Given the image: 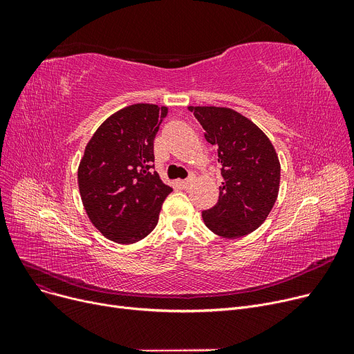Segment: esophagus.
<instances>
[{
  "label": "esophagus",
  "instance_id": "34e87169",
  "mask_svg": "<svg viewBox=\"0 0 354 354\" xmlns=\"http://www.w3.org/2000/svg\"><path fill=\"white\" fill-rule=\"evenodd\" d=\"M192 182H194V176H191V178H188V179H185V180H180V185H182V187H183L185 189H187V188L191 187Z\"/></svg>",
  "mask_w": 354,
  "mask_h": 354
}]
</instances>
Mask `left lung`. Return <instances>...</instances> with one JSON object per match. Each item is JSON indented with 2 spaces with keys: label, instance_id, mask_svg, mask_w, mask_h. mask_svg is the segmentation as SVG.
<instances>
[{
  "label": "left lung",
  "instance_id": "8db88e82",
  "mask_svg": "<svg viewBox=\"0 0 354 354\" xmlns=\"http://www.w3.org/2000/svg\"><path fill=\"white\" fill-rule=\"evenodd\" d=\"M218 147L222 185L215 207L202 219L216 235L239 238L251 234L270 215L280 191L281 166L267 135L248 118L230 107L189 106Z\"/></svg>",
  "mask_w": 354,
  "mask_h": 354
}]
</instances>
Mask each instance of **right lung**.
Returning <instances> with one entry per match:
<instances>
[{"mask_svg": "<svg viewBox=\"0 0 354 354\" xmlns=\"http://www.w3.org/2000/svg\"><path fill=\"white\" fill-rule=\"evenodd\" d=\"M166 115V106H126L97 127L84 149L77 171L83 207L91 224L118 244L151 234L174 191L153 171V139Z\"/></svg>", "mask_w": 354, "mask_h": 354, "instance_id": "obj_1", "label": "right lung"}]
</instances>
